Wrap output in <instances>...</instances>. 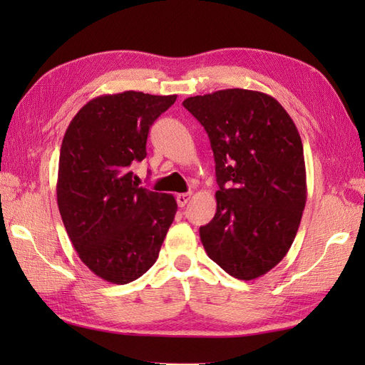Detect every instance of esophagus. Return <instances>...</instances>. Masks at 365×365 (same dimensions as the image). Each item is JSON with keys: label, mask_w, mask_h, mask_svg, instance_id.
<instances>
[{"label": "esophagus", "mask_w": 365, "mask_h": 365, "mask_svg": "<svg viewBox=\"0 0 365 365\" xmlns=\"http://www.w3.org/2000/svg\"><path fill=\"white\" fill-rule=\"evenodd\" d=\"M177 205L178 207H185L188 204V200L191 199V192H182V195H177Z\"/></svg>", "instance_id": "esophagus-1"}]
</instances>
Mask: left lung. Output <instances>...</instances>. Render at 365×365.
<instances>
[{
    "instance_id": "obj_1",
    "label": "left lung",
    "mask_w": 365,
    "mask_h": 365,
    "mask_svg": "<svg viewBox=\"0 0 365 365\" xmlns=\"http://www.w3.org/2000/svg\"><path fill=\"white\" fill-rule=\"evenodd\" d=\"M183 106L210 138L220 185L200 242L226 273L252 281L285 257L298 232L307 197L301 136L282 105L259 91L222 89Z\"/></svg>"
}]
</instances>
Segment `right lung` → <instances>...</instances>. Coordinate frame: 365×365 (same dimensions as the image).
<instances>
[{"label": "right lung", "mask_w": 365, "mask_h": 365, "mask_svg": "<svg viewBox=\"0 0 365 365\" xmlns=\"http://www.w3.org/2000/svg\"><path fill=\"white\" fill-rule=\"evenodd\" d=\"M177 96L125 91L92 98L68 123L59 153L58 207L67 235L92 273L128 284L158 259L174 221L173 195L138 187L152 123Z\"/></svg>", "instance_id": "obj_1"}]
</instances>
